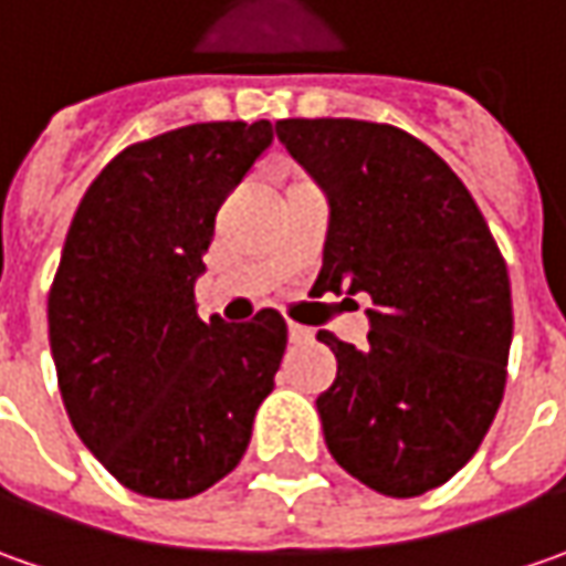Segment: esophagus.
<instances>
[{"instance_id": "esophagus-1", "label": "esophagus", "mask_w": 566, "mask_h": 566, "mask_svg": "<svg viewBox=\"0 0 566 566\" xmlns=\"http://www.w3.org/2000/svg\"><path fill=\"white\" fill-rule=\"evenodd\" d=\"M287 338H291L294 345H304V342H310V338H313V332H310L307 326H297V323H291V326H287Z\"/></svg>"}]
</instances>
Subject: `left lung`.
Returning <instances> with one entry per match:
<instances>
[{"mask_svg":"<svg viewBox=\"0 0 566 566\" xmlns=\"http://www.w3.org/2000/svg\"><path fill=\"white\" fill-rule=\"evenodd\" d=\"M329 196L313 294H370L367 345L316 399L332 459L386 497L440 488L475 455L506 386V262L472 192L421 138L367 119H279ZM348 301V297H345Z\"/></svg>","mask_w":566,"mask_h":566,"instance_id":"left-lung-1","label":"left lung"}]
</instances>
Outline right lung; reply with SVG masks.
Listing matches in <instances>:
<instances>
[{
    "label": "right lung",
    "mask_w": 566,
    "mask_h": 566,
    "mask_svg": "<svg viewBox=\"0 0 566 566\" xmlns=\"http://www.w3.org/2000/svg\"><path fill=\"white\" fill-rule=\"evenodd\" d=\"M272 123H196L123 148L87 186L50 287L62 406L123 488L186 501L234 472L287 345L282 313L196 316L214 214Z\"/></svg>",
    "instance_id": "1"
}]
</instances>
